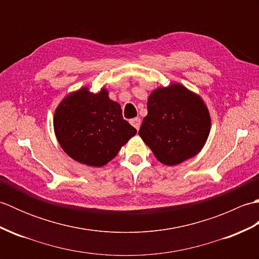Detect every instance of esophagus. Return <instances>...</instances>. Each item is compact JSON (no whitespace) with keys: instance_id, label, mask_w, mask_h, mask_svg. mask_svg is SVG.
I'll list each match as a JSON object with an SVG mask.
<instances>
[{"instance_id":"esophagus-1","label":"esophagus","mask_w":259,"mask_h":259,"mask_svg":"<svg viewBox=\"0 0 259 259\" xmlns=\"http://www.w3.org/2000/svg\"><path fill=\"white\" fill-rule=\"evenodd\" d=\"M130 123L133 124L137 130H139L140 125H141V120H140V118H134V119L130 120Z\"/></svg>"}]
</instances>
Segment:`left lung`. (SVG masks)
Returning a JSON list of instances; mask_svg holds the SVG:
<instances>
[{
    "label": "left lung",
    "mask_w": 259,
    "mask_h": 259,
    "mask_svg": "<svg viewBox=\"0 0 259 259\" xmlns=\"http://www.w3.org/2000/svg\"><path fill=\"white\" fill-rule=\"evenodd\" d=\"M147 106L139 136L161 163L179 164L202 149L211 121L199 96L174 83L153 90Z\"/></svg>",
    "instance_id": "8db88e82"
}]
</instances>
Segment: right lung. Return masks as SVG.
Here are the masks:
<instances>
[{
  "label": "right lung",
  "instance_id": "add662e5",
  "mask_svg": "<svg viewBox=\"0 0 259 259\" xmlns=\"http://www.w3.org/2000/svg\"><path fill=\"white\" fill-rule=\"evenodd\" d=\"M53 125L64 152L90 167H102L112 160L137 134L122 118L120 104L103 88L98 93L82 88L68 95L56 109Z\"/></svg>",
  "mask_w": 259,
  "mask_h": 259
}]
</instances>
